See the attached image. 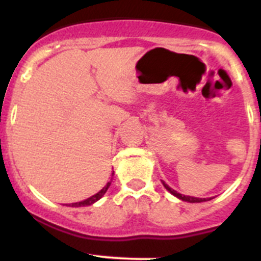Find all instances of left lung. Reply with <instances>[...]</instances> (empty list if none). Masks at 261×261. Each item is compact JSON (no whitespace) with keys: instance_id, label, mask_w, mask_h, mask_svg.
Masks as SVG:
<instances>
[{"instance_id":"left-lung-1","label":"left lung","mask_w":261,"mask_h":261,"mask_svg":"<svg viewBox=\"0 0 261 261\" xmlns=\"http://www.w3.org/2000/svg\"><path fill=\"white\" fill-rule=\"evenodd\" d=\"M162 184H163V186H165V188H166V190H167L168 192L171 193V195L176 196L177 199L183 200V201H187V202H202V201H208V200H212V197H211V199H199V197H192V196H186V195H181V193H177L176 191H175V190H172V188H170V187H168L167 184H166L165 181H163V180H162Z\"/></svg>"}]
</instances>
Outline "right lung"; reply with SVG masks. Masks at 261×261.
Returning a JSON list of instances; mask_svg holds the SVG:
<instances>
[{"label": "right lung", "instance_id": "obj_1", "mask_svg": "<svg viewBox=\"0 0 261 261\" xmlns=\"http://www.w3.org/2000/svg\"><path fill=\"white\" fill-rule=\"evenodd\" d=\"M112 175H114V172H112ZM111 186V181H108L107 184H106V187H103V190L99 191L98 193H95L94 196H91V197H89V199L84 200V201H80V202H73L71 204V206H74V208H78V206H89V205H93L94 202L98 201L99 199H102L103 196H105V193L107 192L108 187Z\"/></svg>", "mask_w": 261, "mask_h": 261}]
</instances>
